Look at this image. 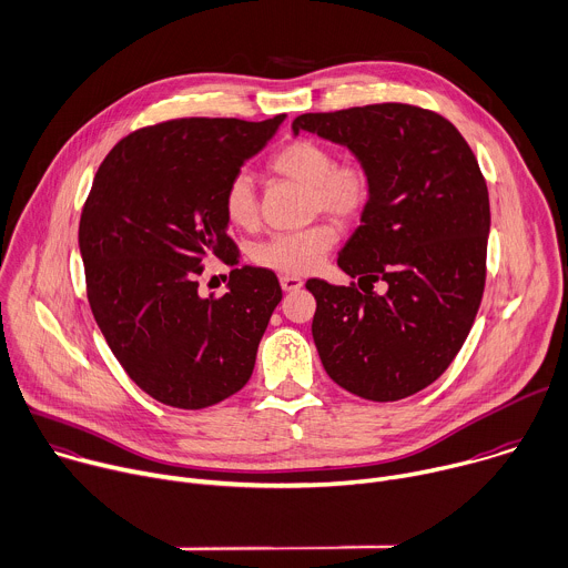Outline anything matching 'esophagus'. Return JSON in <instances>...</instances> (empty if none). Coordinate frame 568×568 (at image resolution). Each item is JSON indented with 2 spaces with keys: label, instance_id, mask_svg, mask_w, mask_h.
Listing matches in <instances>:
<instances>
[{
  "label": "esophagus",
  "instance_id": "34e87169",
  "mask_svg": "<svg viewBox=\"0 0 568 568\" xmlns=\"http://www.w3.org/2000/svg\"><path fill=\"white\" fill-rule=\"evenodd\" d=\"M280 284H282V291H286V293L300 291V288L304 286V282H302L300 277H295V275H284V277L280 280Z\"/></svg>",
  "mask_w": 568,
  "mask_h": 568
}]
</instances>
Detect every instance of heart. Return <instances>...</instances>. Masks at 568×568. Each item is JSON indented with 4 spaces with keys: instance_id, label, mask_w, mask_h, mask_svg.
Segmentation results:
<instances>
[{
    "instance_id": "heart-1",
    "label": "heart",
    "mask_w": 568,
    "mask_h": 568,
    "mask_svg": "<svg viewBox=\"0 0 568 568\" xmlns=\"http://www.w3.org/2000/svg\"><path fill=\"white\" fill-rule=\"evenodd\" d=\"M275 176L308 190V210L326 212L337 221H356L372 203L374 174L361 159L335 161V152L313 139H295L271 159ZM221 212L237 231H253L260 221L257 196L246 174H235L221 192ZM337 240L331 221H315L302 231L280 233L253 251V262L282 275H306L320 266Z\"/></svg>"
}]
</instances>
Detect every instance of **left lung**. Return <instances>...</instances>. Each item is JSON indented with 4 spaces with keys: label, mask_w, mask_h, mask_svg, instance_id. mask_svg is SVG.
I'll return each instance as SVG.
<instances>
[{
    "label": "left lung",
    "mask_w": 568,
    "mask_h": 568,
    "mask_svg": "<svg viewBox=\"0 0 568 568\" xmlns=\"http://www.w3.org/2000/svg\"><path fill=\"white\" fill-rule=\"evenodd\" d=\"M347 145L374 174L363 223L337 266L358 285L308 280L313 339L343 389L376 403L407 398L455 361L486 286L490 201L479 163L440 113L383 102L302 113L293 132ZM385 281L388 291L374 294Z\"/></svg>",
    "instance_id": "1"
}]
</instances>
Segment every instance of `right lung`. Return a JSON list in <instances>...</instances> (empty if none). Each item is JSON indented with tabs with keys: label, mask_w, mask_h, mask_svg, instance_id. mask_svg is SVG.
Here are the masks:
<instances>
[{
	"label": "right lung",
	"mask_w": 568,
	"mask_h": 568,
	"mask_svg": "<svg viewBox=\"0 0 568 568\" xmlns=\"http://www.w3.org/2000/svg\"><path fill=\"white\" fill-rule=\"evenodd\" d=\"M282 121L150 125L113 145L93 176L78 231L89 306L111 354L159 403L203 409L253 374L282 300L277 275L233 268L221 297H201L196 277L205 260L240 262L221 192Z\"/></svg>",
	"instance_id": "add662e5"
}]
</instances>
